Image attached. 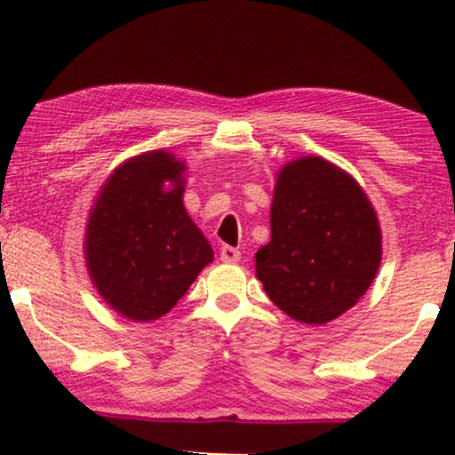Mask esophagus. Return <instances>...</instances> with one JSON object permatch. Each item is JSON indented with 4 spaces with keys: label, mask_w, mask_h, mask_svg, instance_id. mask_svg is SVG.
I'll return each instance as SVG.
<instances>
[{
    "label": "esophagus",
    "mask_w": 455,
    "mask_h": 455,
    "mask_svg": "<svg viewBox=\"0 0 455 455\" xmlns=\"http://www.w3.org/2000/svg\"><path fill=\"white\" fill-rule=\"evenodd\" d=\"M238 259H241V251L235 249V246L225 244L220 249V260H225V263H236Z\"/></svg>",
    "instance_id": "34e87169"
}]
</instances>
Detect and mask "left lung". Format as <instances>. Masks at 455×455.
Here are the masks:
<instances>
[{"label": "left lung", "instance_id": "8db88e82", "mask_svg": "<svg viewBox=\"0 0 455 455\" xmlns=\"http://www.w3.org/2000/svg\"><path fill=\"white\" fill-rule=\"evenodd\" d=\"M255 259L257 276L283 313L323 325L351 309L375 279V211L359 184L327 160H295L276 179L271 243Z\"/></svg>", "mask_w": 455, "mask_h": 455}]
</instances>
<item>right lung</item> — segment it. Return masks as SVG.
<instances>
[{"mask_svg": "<svg viewBox=\"0 0 455 455\" xmlns=\"http://www.w3.org/2000/svg\"><path fill=\"white\" fill-rule=\"evenodd\" d=\"M184 164L142 154L110 176L90 214L86 260L100 295L132 321L163 317L212 260L182 204ZM164 181L175 188L164 193Z\"/></svg>", "mask_w": 455, "mask_h": 455, "instance_id": "right-lung-1", "label": "right lung"}]
</instances>
